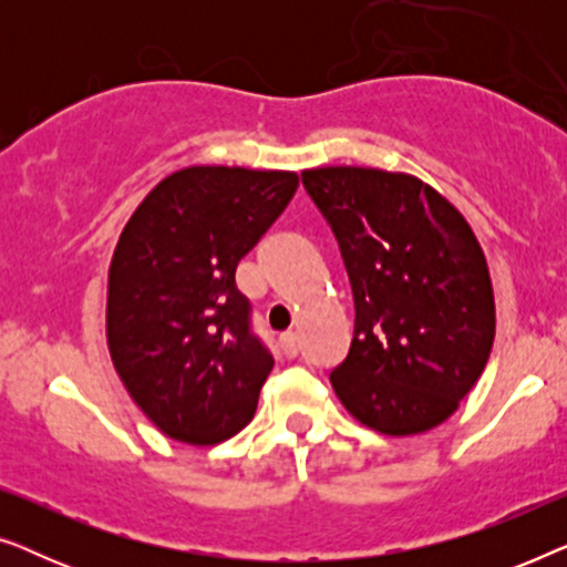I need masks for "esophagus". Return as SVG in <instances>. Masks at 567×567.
<instances>
[{"label":"esophagus","instance_id":"esophagus-1","mask_svg":"<svg viewBox=\"0 0 567 567\" xmlns=\"http://www.w3.org/2000/svg\"><path fill=\"white\" fill-rule=\"evenodd\" d=\"M281 351L289 355V359H293V355L299 353V336H297V332H286V336L281 338Z\"/></svg>","mask_w":567,"mask_h":567}]
</instances>
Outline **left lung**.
<instances>
[{
	"mask_svg": "<svg viewBox=\"0 0 567 567\" xmlns=\"http://www.w3.org/2000/svg\"><path fill=\"white\" fill-rule=\"evenodd\" d=\"M301 177L338 239L355 301L332 390L384 436L436 429L491 359L495 297L483 245L452 200L410 173L328 165Z\"/></svg>",
	"mask_w": 567,
	"mask_h": 567,
	"instance_id": "8db88e82",
	"label": "left lung"
}]
</instances>
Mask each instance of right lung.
I'll list each match as a JSON object with an SVG mask.
<instances>
[{
    "label": "right lung",
    "mask_w": 567,
    "mask_h": 567,
    "mask_svg": "<svg viewBox=\"0 0 567 567\" xmlns=\"http://www.w3.org/2000/svg\"><path fill=\"white\" fill-rule=\"evenodd\" d=\"M297 188L291 169L183 167L121 231L107 268V351L138 410L181 444H221L252 421L274 359L250 332L235 270Z\"/></svg>",
    "instance_id": "add662e5"
}]
</instances>
